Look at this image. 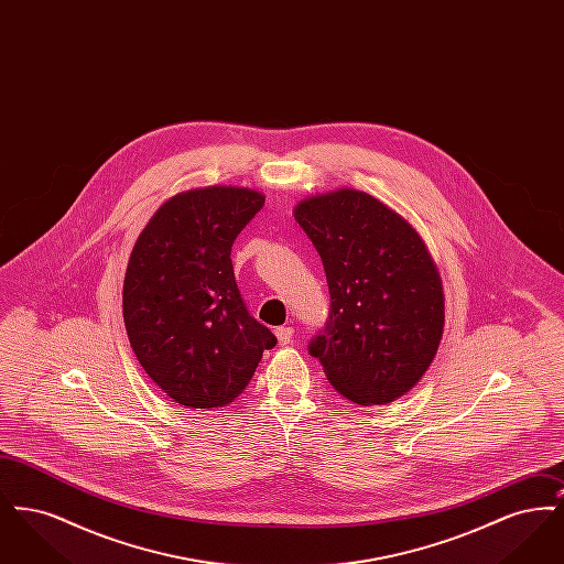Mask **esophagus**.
Listing matches in <instances>:
<instances>
[{"label":"esophagus","instance_id":"obj_1","mask_svg":"<svg viewBox=\"0 0 564 564\" xmlns=\"http://www.w3.org/2000/svg\"><path fill=\"white\" fill-rule=\"evenodd\" d=\"M274 334H276V340H279V345L288 347V345H292V338H294V327H288V325H283V327H276V329H274Z\"/></svg>","mask_w":564,"mask_h":564}]
</instances>
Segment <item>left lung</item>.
<instances>
[{"instance_id": "left-lung-1", "label": "left lung", "mask_w": 564, "mask_h": 564, "mask_svg": "<svg viewBox=\"0 0 564 564\" xmlns=\"http://www.w3.org/2000/svg\"><path fill=\"white\" fill-rule=\"evenodd\" d=\"M294 217L322 256L332 297L308 352L349 402L400 400L430 370L444 334V288L427 245L361 189L308 196Z\"/></svg>"}]
</instances>
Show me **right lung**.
Wrapping results in <instances>:
<instances>
[{"mask_svg":"<svg viewBox=\"0 0 564 564\" xmlns=\"http://www.w3.org/2000/svg\"><path fill=\"white\" fill-rule=\"evenodd\" d=\"M267 196L237 186L171 196L134 242L122 315L137 361L173 402L219 408L239 398L274 334L242 302L232 242Z\"/></svg>","mask_w":564,"mask_h":564,"instance_id":"obj_1","label":"right lung"}]
</instances>
